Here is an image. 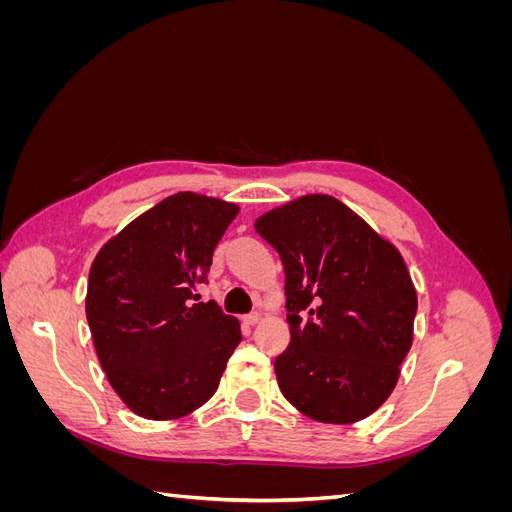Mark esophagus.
Instances as JSON below:
<instances>
[{
  "mask_svg": "<svg viewBox=\"0 0 512 512\" xmlns=\"http://www.w3.org/2000/svg\"><path fill=\"white\" fill-rule=\"evenodd\" d=\"M243 322H245V324H252V327H254V324L260 322V314H258V312L247 314V316H243Z\"/></svg>",
  "mask_w": 512,
  "mask_h": 512,
  "instance_id": "34e87169",
  "label": "esophagus"
}]
</instances>
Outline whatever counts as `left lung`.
Instances as JSON below:
<instances>
[{"instance_id":"left-lung-1","label":"left lung","mask_w":512,"mask_h":512,"mask_svg":"<svg viewBox=\"0 0 512 512\" xmlns=\"http://www.w3.org/2000/svg\"><path fill=\"white\" fill-rule=\"evenodd\" d=\"M254 228L286 275L290 346L275 359L282 395L320 423L376 412L414 335L418 301L399 250L329 194L294 198Z\"/></svg>"}]
</instances>
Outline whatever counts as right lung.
<instances>
[{"label":"right lung","instance_id":"add662e5","mask_svg":"<svg viewBox=\"0 0 512 512\" xmlns=\"http://www.w3.org/2000/svg\"><path fill=\"white\" fill-rule=\"evenodd\" d=\"M239 207L177 192L108 239L89 269L85 312L98 361L134 414L170 421L218 391L241 342L235 316L200 301L213 250Z\"/></svg>","mask_w":512,"mask_h":512}]
</instances>
